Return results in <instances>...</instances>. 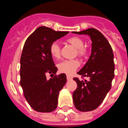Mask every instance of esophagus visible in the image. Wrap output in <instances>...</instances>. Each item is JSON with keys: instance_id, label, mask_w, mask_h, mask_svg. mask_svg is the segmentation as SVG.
<instances>
[{"instance_id": "34e87169", "label": "esophagus", "mask_w": 128, "mask_h": 128, "mask_svg": "<svg viewBox=\"0 0 128 128\" xmlns=\"http://www.w3.org/2000/svg\"><path fill=\"white\" fill-rule=\"evenodd\" d=\"M67 79L68 80H70L72 79V76H69V75H67Z\"/></svg>"}]
</instances>
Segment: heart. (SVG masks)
Listing matches in <instances>:
<instances>
[{
    "mask_svg": "<svg viewBox=\"0 0 128 128\" xmlns=\"http://www.w3.org/2000/svg\"><path fill=\"white\" fill-rule=\"evenodd\" d=\"M67 42L76 48V54L81 58H85L87 55V50L84 48V42L83 40L79 37L73 36L67 39ZM50 52L54 59H59L61 56V48L59 44L54 42L50 45ZM80 66V63L77 59L64 60L58 64V69L61 72L67 74H72Z\"/></svg>",
    "mask_w": 128,
    "mask_h": 128,
    "instance_id": "heart-1",
    "label": "heart"
}]
</instances>
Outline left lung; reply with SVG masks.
Listing matches in <instances>:
<instances>
[{"label":"left lung","mask_w":128,"mask_h":128,"mask_svg":"<svg viewBox=\"0 0 128 128\" xmlns=\"http://www.w3.org/2000/svg\"><path fill=\"white\" fill-rule=\"evenodd\" d=\"M73 34L88 35L92 41L91 55L84 66L77 73L82 78H73L77 84L72 93L75 108L81 112L95 110L100 106L111 88L114 76V54L108 40L94 28H88Z\"/></svg>","instance_id":"obj_1"}]
</instances>
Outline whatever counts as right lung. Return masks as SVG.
I'll list each match as a JSON object with an SVG mask.
<instances>
[{"instance_id":"obj_1","label":"right lung","mask_w":128,"mask_h":128,"mask_svg":"<svg viewBox=\"0 0 128 128\" xmlns=\"http://www.w3.org/2000/svg\"><path fill=\"white\" fill-rule=\"evenodd\" d=\"M69 32L38 28L26 41L20 58V85L30 106L40 112H50L58 106L59 91L67 82L66 74L58 70L50 52V45ZM54 78L48 80L46 74Z\"/></svg>"}]
</instances>
